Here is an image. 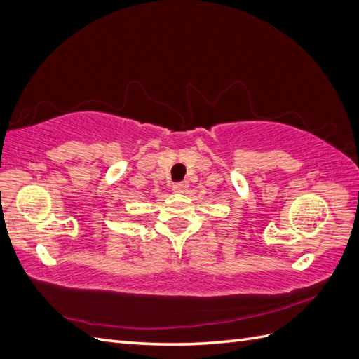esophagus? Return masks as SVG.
Segmentation results:
<instances>
[{
  "instance_id": "34e87169",
  "label": "esophagus",
  "mask_w": 359,
  "mask_h": 359,
  "mask_svg": "<svg viewBox=\"0 0 359 359\" xmlns=\"http://www.w3.org/2000/svg\"><path fill=\"white\" fill-rule=\"evenodd\" d=\"M172 189H173V191L175 193H184L186 191L187 189H189V182L187 181H180V182H175L172 186Z\"/></svg>"
}]
</instances>
